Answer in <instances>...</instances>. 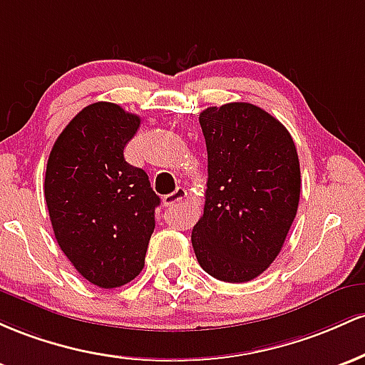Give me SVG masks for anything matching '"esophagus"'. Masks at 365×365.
I'll use <instances>...</instances> for the list:
<instances>
[{"label":"esophagus","instance_id":"1","mask_svg":"<svg viewBox=\"0 0 365 365\" xmlns=\"http://www.w3.org/2000/svg\"><path fill=\"white\" fill-rule=\"evenodd\" d=\"M186 195L187 193H186V190H184V187H178L174 193L163 196V198H162L163 207H172V205H175L178 202H182V200L186 198Z\"/></svg>","mask_w":365,"mask_h":365}]
</instances>
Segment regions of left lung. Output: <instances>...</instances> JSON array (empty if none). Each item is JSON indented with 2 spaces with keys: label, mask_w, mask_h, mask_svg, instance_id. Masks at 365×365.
<instances>
[{
  "label": "left lung",
  "mask_w": 365,
  "mask_h": 365,
  "mask_svg": "<svg viewBox=\"0 0 365 365\" xmlns=\"http://www.w3.org/2000/svg\"><path fill=\"white\" fill-rule=\"evenodd\" d=\"M208 155L203 215L191 232L203 271L220 281L260 276L279 255L300 200L292 134L252 103L200 113Z\"/></svg>",
  "instance_id": "obj_1"
}]
</instances>
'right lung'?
<instances>
[{"label": "right lung", "mask_w": 365, "mask_h": 365, "mask_svg": "<svg viewBox=\"0 0 365 365\" xmlns=\"http://www.w3.org/2000/svg\"><path fill=\"white\" fill-rule=\"evenodd\" d=\"M141 124L108 101L81 110L53 145L44 198L61 252L91 284H128L145 267L160 198L124 158Z\"/></svg>", "instance_id": "obj_1"}]
</instances>
